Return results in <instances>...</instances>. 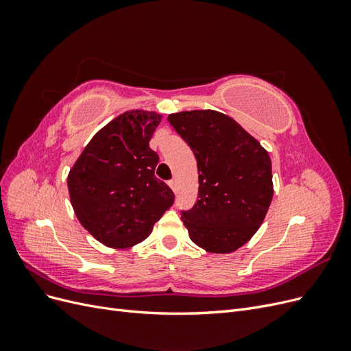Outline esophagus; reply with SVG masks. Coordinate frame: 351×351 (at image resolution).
<instances>
[{
	"label": "esophagus",
	"instance_id": "34e87169",
	"mask_svg": "<svg viewBox=\"0 0 351 351\" xmlns=\"http://www.w3.org/2000/svg\"><path fill=\"white\" fill-rule=\"evenodd\" d=\"M168 186H169V187H171V189L174 190V192H176V190H177V180H176V178H173V180H169V182H168Z\"/></svg>",
	"mask_w": 351,
	"mask_h": 351
}]
</instances>
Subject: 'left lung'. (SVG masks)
I'll list each match as a JSON object with an SVG mask.
<instances>
[{"label":"left lung","instance_id":"obj_1","mask_svg":"<svg viewBox=\"0 0 351 351\" xmlns=\"http://www.w3.org/2000/svg\"><path fill=\"white\" fill-rule=\"evenodd\" d=\"M168 121L197 162V200L182 212L190 240L209 253L237 250L259 230L274 196L267 149L218 111L176 112Z\"/></svg>","mask_w":351,"mask_h":351}]
</instances>
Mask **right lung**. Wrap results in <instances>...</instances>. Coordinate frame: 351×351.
Returning a JSON list of instances; mask_svg holds the SVG:
<instances>
[{"mask_svg": "<svg viewBox=\"0 0 351 351\" xmlns=\"http://www.w3.org/2000/svg\"><path fill=\"white\" fill-rule=\"evenodd\" d=\"M162 115L132 110L92 137L67 177L80 224L102 244L129 249L152 232L174 204V193L155 177L159 156L149 141Z\"/></svg>", "mask_w": 351, "mask_h": 351, "instance_id": "obj_1", "label": "right lung"}]
</instances>
